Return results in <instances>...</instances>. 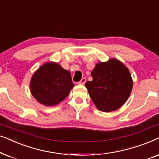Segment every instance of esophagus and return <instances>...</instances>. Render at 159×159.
<instances>
[{
    "mask_svg": "<svg viewBox=\"0 0 159 159\" xmlns=\"http://www.w3.org/2000/svg\"><path fill=\"white\" fill-rule=\"evenodd\" d=\"M86 82V79L84 77H83V78H82V80H80V81L78 82V84H84V83H85Z\"/></svg>",
    "mask_w": 159,
    "mask_h": 159,
    "instance_id": "1",
    "label": "esophagus"
}]
</instances>
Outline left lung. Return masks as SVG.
<instances>
[{
  "instance_id": "obj_1",
  "label": "left lung",
  "mask_w": 159,
  "mask_h": 159,
  "mask_svg": "<svg viewBox=\"0 0 159 159\" xmlns=\"http://www.w3.org/2000/svg\"><path fill=\"white\" fill-rule=\"evenodd\" d=\"M93 80L85 87L90 96L101 111L118 109L131 93L132 80L129 69L116 59L99 63L91 72Z\"/></svg>"
}]
</instances>
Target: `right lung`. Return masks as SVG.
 <instances>
[{
    "instance_id": "obj_1",
    "label": "right lung",
    "mask_w": 159,
    "mask_h": 159,
    "mask_svg": "<svg viewBox=\"0 0 159 159\" xmlns=\"http://www.w3.org/2000/svg\"><path fill=\"white\" fill-rule=\"evenodd\" d=\"M75 84L70 73L56 63H47L39 68L30 82L32 94L45 106L56 105L68 96Z\"/></svg>"
}]
</instances>
